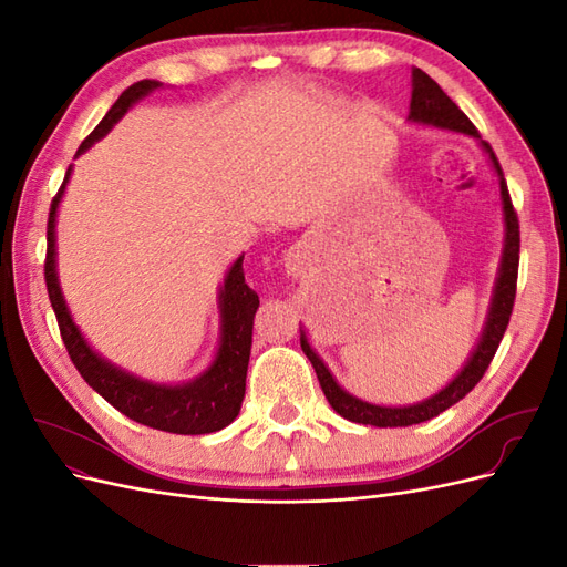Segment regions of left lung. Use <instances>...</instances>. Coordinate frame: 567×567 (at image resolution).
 Here are the masks:
<instances>
[{"mask_svg":"<svg viewBox=\"0 0 567 567\" xmlns=\"http://www.w3.org/2000/svg\"><path fill=\"white\" fill-rule=\"evenodd\" d=\"M409 120L416 125H433L440 130H450V132H461L468 134L473 140L480 142L483 151L489 156V163L494 167L496 177H499V196H502V208H504V227H506V238H504V255H502V265H499V277H496L494 284V293L489 302V312L483 336H480L475 350L471 352L466 367L458 371V375L444 385L440 392H435L433 398H427L423 402L409 404V406H381V404H371L354 398L348 390H342L333 373L326 369V364L319 359V354L312 350L310 342H307L305 331L300 329V348L310 359L319 385L326 394V400L338 411L342 419H348L352 423H362V425H375V427H404V425H414L431 421L440 416L444 409H450L458 400L466 398V394L480 383L483 379L489 362L496 354V348L506 333V326L513 312V300H516V284H518V262H520V227H518V215L513 210V203L508 196V186L502 173V165L496 161L492 146L480 136L475 125L466 117L454 101L442 92L440 84L425 75L421 68H414L411 71V106H409Z\"/></svg>","mask_w":567,"mask_h":567,"instance_id":"left-lung-1","label":"left lung"}]
</instances>
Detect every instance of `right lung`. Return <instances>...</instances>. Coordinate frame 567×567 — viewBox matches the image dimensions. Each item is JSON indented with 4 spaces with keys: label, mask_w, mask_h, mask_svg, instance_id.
<instances>
[{
    "label": "right lung",
    "mask_w": 567,
    "mask_h": 567,
    "mask_svg": "<svg viewBox=\"0 0 567 567\" xmlns=\"http://www.w3.org/2000/svg\"><path fill=\"white\" fill-rule=\"evenodd\" d=\"M158 87V80H140L132 87H127L117 96V101L104 115V120L94 127V132L80 144L78 156L94 142H99L101 136H106L136 101ZM68 179H71V167H68L65 179L49 208L44 281L51 307L56 312L63 346L68 354H71L75 369L87 381V385L94 388L109 404H113L120 414H125L127 419L142 425L177 435H205L227 427L238 416V411H241L252 346V317L257 307H260V298H257V293L246 284L244 277V255L231 265L225 284L219 288L221 331L213 364L200 375H196L194 381L182 385H161L136 379V375L106 362L104 357H99L90 348V342L80 333L63 300L56 274V213Z\"/></svg>",
    "instance_id": "add662e5"
}]
</instances>
